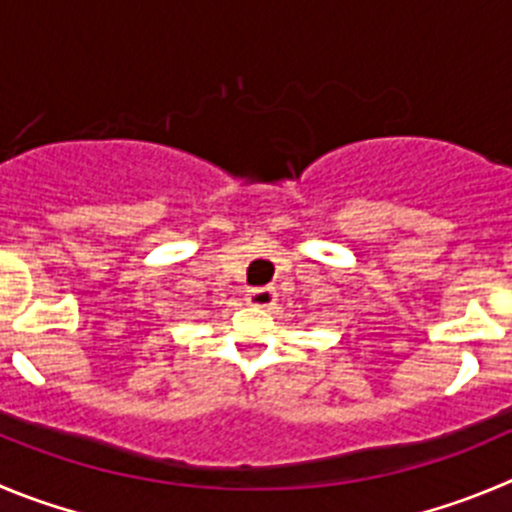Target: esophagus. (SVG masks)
<instances>
[{
  "label": "esophagus",
  "instance_id": "1",
  "mask_svg": "<svg viewBox=\"0 0 512 512\" xmlns=\"http://www.w3.org/2000/svg\"><path fill=\"white\" fill-rule=\"evenodd\" d=\"M245 300L252 305V308H272L275 300H278V293H275L272 288H250L247 290Z\"/></svg>",
  "mask_w": 512,
  "mask_h": 512
}]
</instances>
